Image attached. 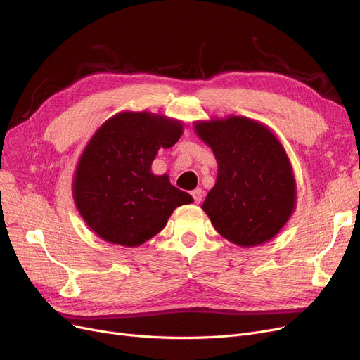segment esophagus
<instances>
[{"mask_svg": "<svg viewBox=\"0 0 360 360\" xmlns=\"http://www.w3.org/2000/svg\"><path fill=\"white\" fill-rule=\"evenodd\" d=\"M193 197H194V201L198 205V202L202 200V191H201L200 188L194 190V191H193Z\"/></svg>", "mask_w": 360, "mask_h": 360, "instance_id": "esophagus-1", "label": "esophagus"}]
</instances>
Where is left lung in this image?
<instances>
[{
	"label": "left lung",
	"mask_w": 360,
	"mask_h": 360,
	"mask_svg": "<svg viewBox=\"0 0 360 360\" xmlns=\"http://www.w3.org/2000/svg\"><path fill=\"white\" fill-rule=\"evenodd\" d=\"M194 131L217 162V178L201 209L214 229L240 247L271 241L297 202L291 162L276 135L255 119L198 120Z\"/></svg>",
	"instance_id": "1"
}]
</instances>
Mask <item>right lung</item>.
<instances>
[{
    "label": "right lung",
    "mask_w": 360,
    "mask_h": 360,
    "mask_svg": "<svg viewBox=\"0 0 360 360\" xmlns=\"http://www.w3.org/2000/svg\"><path fill=\"white\" fill-rule=\"evenodd\" d=\"M184 123L151 112H120L96 131L77 162L72 191L85 224L107 243L138 247L159 233L174 210L194 198L151 163Z\"/></svg>",
    "instance_id": "1"
}]
</instances>
